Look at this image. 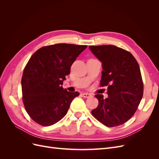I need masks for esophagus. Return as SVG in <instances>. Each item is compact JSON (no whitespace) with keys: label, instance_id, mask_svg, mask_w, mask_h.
Instances as JSON below:
<instances>
[{"label":"esophagus","instance_id":"1","mask_svg":"<svg viewBox=\"0 0 159 159\" xmlns=\"http://www.w3.org/2000/svg\"><path fill=\"white\" fill-rule=\"evenodd\" d=\"M83 97H84L85 98H90L91 95L90 93H84L82 94Z\"/></svg>","mask_w":159,"mask_h":159}]
</instances>
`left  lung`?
Listing matches in <instances>:
<instances>
[{
  "instance_id": "left-lung-1",
  "label": "left lung",
  "mask_w": 159,
  "mask_h": 159,
  "mask_svg": "<svg viewBox=\"0 0 159 159\" xmlns=\"http://www.w3.org/2000/svg\"><path fill=\"white\" fill-rule=\"evenodd\" d=\"M91 52L102 63L100 81L107 86L108 98L95 95L97 108L91 111L93 117L104 125H121L132 117L143 94V84L139 64L131 53L113 45L90 46Z\"/></svg>"
}]
</instances>
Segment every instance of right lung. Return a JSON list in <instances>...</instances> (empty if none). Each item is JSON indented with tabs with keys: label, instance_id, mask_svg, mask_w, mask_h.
<instances>
[{
	"label": "right lung",
	"instance_id": "obj_1",
	"mask_svg": "<svg viewBox=\"0 0 159 159\" xmlns=\"http://www.w3.org/2000/svg\"><path fill=\"white\" fill-rule=\"evenodd\" d=\"M87 46L56 44L42 47L30 58L22 78V100L29 116L42 126L58 122L80 93L62 88L72 64Z\"/></svg>",
	"mask_w": 159,
	"mask_h": 159
}]
</instances>
